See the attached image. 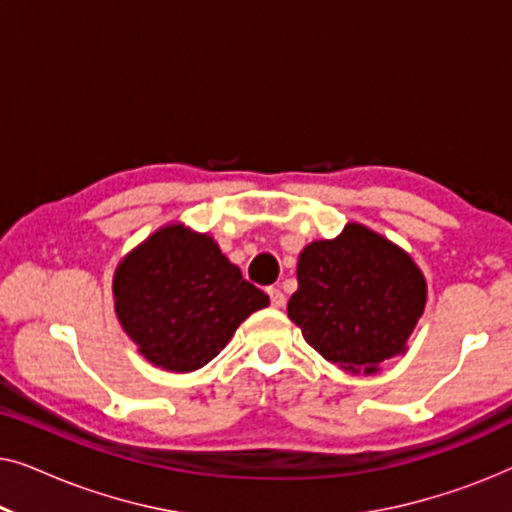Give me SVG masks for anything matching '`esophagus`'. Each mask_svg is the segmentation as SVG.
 <instances>
[{"label": "esophagus", "mask_w": 512, "mask_h": 512, "mask_svg": "<svg viewBox=\"0 0 512 512\" xmlns=\"http://www.w3.org/2000/svg\"><path fill=\"white\" fill-rule=\"evenodd\" d=\"M268 296H270V303L275 305V307H284L286 305V296L279 289H275V286H272V289H268Z\"/></svg>", "instance_id": "obj_1"}]
</instances>
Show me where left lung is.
Segmentation results:
<instances>
[{"label": "left lung", "instance_id": "1", "mask_svg": "<svg viewBox=\"0 0 512 512\" xmlns=\"http://www.w3.org/2000/svg\"><path fill=\"white\" fill-rule=\"evenodd\" d=\"M424 305L426 279L417 263L387 237L347 223L335 240L300 251L289 319L326 361L375 373L408 349Z\"/></svg>", "mask_w": 512, "mask_h": 512}]
</instances>
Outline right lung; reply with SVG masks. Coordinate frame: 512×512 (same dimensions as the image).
I'll list each match as a JSON object with an SVG mask.
<instances>
[{"mask_svg":"<svg viewBox=\"0 0 512 512\" xmlns=\"http://www.w3.org/2000/svg\"><path fill=\"white\" fill-rule=\"evenodd\" d=\"M114 300L139 354L172 373L205 366L251 312L270 305L214 237L184 223L156 230L118 263Z\"/></svg>","mask_w":512,"mask_h":512,"instance_id":"obj_1","label":"right lung"}]
</instances>
